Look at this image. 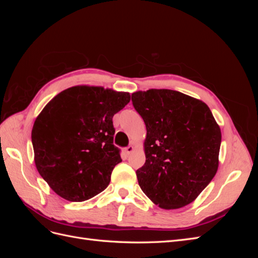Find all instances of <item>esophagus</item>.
I'll return each mask as SVG.
<instances>
[{"instance_id":"obj_1","label":"esophagus","mask_w":258,"mask_h":258,"mask_svg":"<svg viewBox=\"0 0 258 258\" xmlns=\"http://www.w3.org/2000/svg\"><path fill=\"white\" fill-rule=\"evenodd\" d=\"M124 151H126V154H127V155H130L132 152L135 151V147H134V145H128V146L126 147V150H124Z\"/></svg>"}]
</instances>
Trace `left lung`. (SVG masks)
<instances>
[{
	"label": "left lung",
	"mask_w": 258,
	"mask_h": 258,
	"mask_svg": "<svg viewBox=\"0 0 258 258\" xmlns=\"http://www.w3.org/2000/svg\"><path fill=\"white\" fill-rule=\"evenodd\" d=\"M131 100L146 126L140 187L161 209L189 205L218 168L222 134L212 112L202 101L170 89L137 91Z\"/></svg>",
	"instance_id": "1"
}]
</instances>
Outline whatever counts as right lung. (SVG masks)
<instances>
[{"mask_svg": "<svg viewBox=\"0 0 258 258\" xmlns=\"http://www.w3.org/2000/svg\"><path fill=\"white\" fill-rule=\"evenodd\" d=\"M129 102V92L74 86L51 99L36 117L31 135L35 166L60 197L85 201L110 184L121 161L113 144V116Z\"/></svg>", "mask_w": 258, "mask_h": 258, "instance_id": "add662e5", "label": "right lung"}]
</instances>
